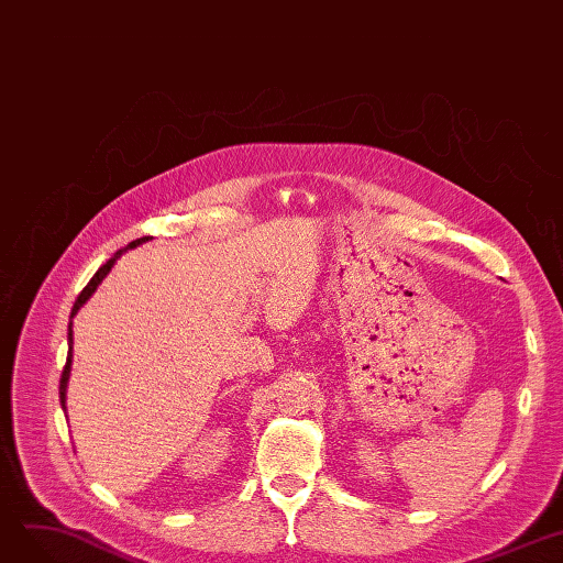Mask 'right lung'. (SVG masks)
<instances>
[{
  "label": "right lung",
  "instance_id": "obj_1",
  "mask_svg": "<svg viewBox=\"0 0 563 563\" xmlns=\"http://www.w3.org/2000/svg\"><path fill=\"white\" fill-rule=\"evenodd\" d=\"M151 236H143V239H136V241H132L128 247H124V250H130V247H136V245H141V243H145V241H148ZM124 250H118V253L107 262V264H101V268L97 271V274L92 276V280L86 285V287H82V292L78 295V299H76V303H74V308H71V318L78 313V308L82 306V303H86L90 297H92V292H95V289L99 287V283L103 280V278H107V274H109V271H111V266L115 264V260L124 253ZM71 347H74V329H71V324H69V352H67V364H65V371H62V378H59V404H62V408H65V401H67V383H69V373H71Z\"/></svg>",
  "mask_w": 563,
  "mask_h": 563
}]
</instances>
